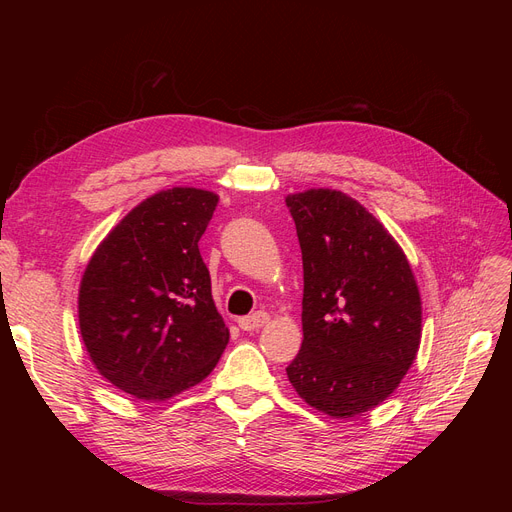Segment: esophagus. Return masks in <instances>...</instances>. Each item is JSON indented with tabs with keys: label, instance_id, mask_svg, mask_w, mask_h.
<instances>
[{
	"label": "esophagus",
	"instance_id": "1",
	"mask_svg": "<svg viewBox=\"0 0 512 512\" xmlns=\"http://www.w3.org/2000/svg\"><path fill=\"white\" fill-rule=\"evenodd\" d=\"M267 322H269V314H267V312H256V314L239 318V327H241L243 331H254V329L265 327Z\"/></svg>",
	"mask_w": 512,
	"mask_h": 512
}]
</instances>
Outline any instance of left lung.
Wrapping results in <instances>:
<instances>
[{"label": "left lung", "instance_id": "8db88e82", "mask_svg": "<svg viewBox=\"0 0 512 512\" xmlns=\"http://www.w3.org/2000/svg\"><path fill=\"white\" fill-rule=\"evenodd\" d=\"M303 254V344L286 367L309 406L350 418L376 408L421 344V294L397 241L354 198H286Z\"/></svg>", "mask_w": 512, "mask_h": 512}]
</instances>
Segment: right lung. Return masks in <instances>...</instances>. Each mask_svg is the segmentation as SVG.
Segmentation results:
<instances>
[{
  "instance_id": "1",
  "label": "right lung",
  "mask_w": 512,
  "mask_h": 512,
  "mask_svg": "<svg viewBox=\"0 0 512 512\" xmlns=\"http://www.w3.org/2000/svg\"><path fill=\"white\" fill-rule=\"evenodd\" d=\"M218 196L173 188L143 200L100 243L79 290L85 348L123 393L162 401L205 380L228 344L198 241Z\"/></svg>"
}]
</instances>
